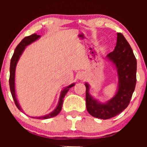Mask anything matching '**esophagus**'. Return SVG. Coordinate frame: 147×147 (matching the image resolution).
<instances>
[{
	"instance_id": "34e87169",
	"label": "esophagus",
	"mask_w": 147,
	"mask_h": 147,
	"mask_svg": "<svg viewBox=\"0 0 147 147\" xmlns=\"http://www.w3.org/2000/svg\"><path fill=\"white\" fill-rule=\"evenodd\" d=\"M84 77H85V75H84V72H80V73L78 75V79H80V80L84 79Z\"/></svg>"
}]
</instances>
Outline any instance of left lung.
<instances>
[{
	"label": "left lung",
	"instance_id": "left-lung-1",
	"mask_svg": "<svg viewBox=\"0 0 147 147\" xmlns=\"http://www.w3.org/2000/svg\"><path fill=\"white\" fill-rule=\"evenodd\" d=\"M117 43L106 58L114 65L118 83L115 94L105 102H101L90 94V85L86 82V104L89 114L107 119L122 113L129 105L136 84L137 61L131 45L122 34H117Z\"/></svg>",
	"mask_w": 147,
	"mask_h": 147
}]
</instances>
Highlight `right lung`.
I'll return each mask as SVG.
<instances>
[{
    "label": "right lung",
    "mask_w": 147,
    "mask_h": 147,
    "mask_svg": "<svg viewBox=\"0 0 147 147\" xmlns=\"http://www.w3.org/2000/svg\"><path fill=\"white\" fill-rule=\"evenodd\" d=\"M41 37L40 35L36 34H33L32 35H30L29 36H26L23 38V40L21 41V43L17 45L16 49H15L14 55H13L12 57H11V62H10V68H9V87H10V91H11V95H12L13 99H14L15 104H16V107L19 109L20 111L23 112V109H21V106H20L19 103L16 97V89H15V72H16V67L17 65L18 60H19L20 57L23 54V52H24L25 49L26 48V47L28 45H29L32 43L33 42L37 41L38 38ZM75 83L70 84V85L68 86L65 87L63 88V90L61 92L59 99L58 104L56 106L55 109L52 111L50 113L45 115L40 116V117H31L32 118H35V119H49V118H51L55 117L59 113V112L61 111L62 109V104H63V99L65 95H66V93L68 92L69 89L70 88L75 86Z\"/></svg>",
    "instance_id": "obj_1"
}]
</instances>
